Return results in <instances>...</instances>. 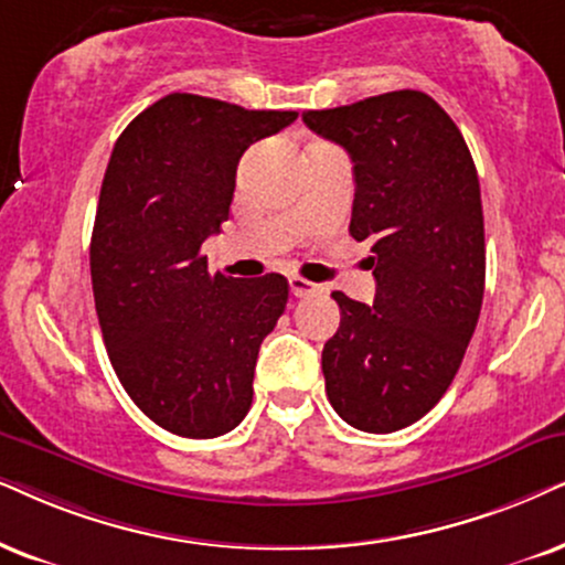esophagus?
I'll list each match as a JSON object with an SVG mask.
<instances>
[{"instance_id":"obj_1","label":"esophagus","mask_w":565,"mask_h":565,"mask_svg":"<svg viewBox=\"0 0 565 565\" xmlns=\"http://www.w3.org/2000/svg\"><path fill=\"white\" fill-rule=\"evenodd\" d=\"M289 289L295 297H312V295H320V291H323L320 284H312V281H307V278H299V276L289 278Z\"/></svg>"}]
</instances>
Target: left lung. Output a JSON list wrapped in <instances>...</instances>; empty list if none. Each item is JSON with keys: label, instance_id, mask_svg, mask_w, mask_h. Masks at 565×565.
<instances>
[{"label": "left lung", "instance_id": "left-lung-1", "mask_svg": "<svg viewBox=\"0 0 565 565\" xmlns=\"http://www.w3.org/2000/svg\"><path fill=\"white\" fill-rule=\"evenodd\" d=\"M302 119L352 159L349 234L373 242L375 302L331 295L341 326L323 347L328 402L356 430H402L446 394L480 318L484 224L472 153L423 90Z\"/></svg>", "mask_w": 565, "mask_h": 565}]
</instances>
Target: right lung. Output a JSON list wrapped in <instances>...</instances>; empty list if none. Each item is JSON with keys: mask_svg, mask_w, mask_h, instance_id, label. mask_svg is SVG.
Segmentation results:
<instances>
[{"mask_svg": "<svg viewBox=\"0 0 565 565\" xmlns=\"http://www.w3.org/2000/svg\"><path fill=\"white\" fill-rule=\"evenodd\" d=\"M295 119L169 93L114 142L90 237L98 326L132 402L182 438L230 433L253 404L289 284L211 276L203 242L230 218L242 153Z\"/></svg>", "mask_w": 565, "mask_h": 565, "instance_id": "1", "label": "right lung"}]
</instances>
